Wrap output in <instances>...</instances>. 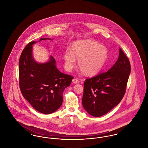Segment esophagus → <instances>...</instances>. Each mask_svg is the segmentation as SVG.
<instances>
[{
	"label": "esophagus",
	"mask_w": 148,
	"mask_h": 148,
	"mask_svg": "<svg viewBox=\"0 0 148 148\" xmlns=\"http://www.w3.org/2000/svg\"><path fill=\"white\" fill-rule=\"evenodd\" d=\"M72 82H73V83L74 84H77V82H78V80H77V79H76V78H74V79H73L72 80Z\"/></svg>",
	"instance_id": "1"
}]
</instances>
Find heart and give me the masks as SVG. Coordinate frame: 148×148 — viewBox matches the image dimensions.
Returning <instances> with one entry per match:
<instances>
[{
    "label": "heart",
    "mask_w": 148,
    "mask_h": 148,
    "mask_svg": "<svg viewBox=\"0 0 148 148\" xmlns=\"http://www.w3.org/2000/svg\"><path fill=\"white\" fill-rule=\"evenodd\" d=\"M108 50L105 46L92 40H77L73 42L71 51L66 50L64 54L65 69L71 71L76 60L79 69L85 75L92 76L98 74L106 63Z\"/></svg>",
    "instance_id": "obj_1"
}]
</instances>
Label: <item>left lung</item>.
I'll return each mask as SVG.
<instances>
[{
  "instance_id": "left-lung-1",
  "label": "left lung",
  "mask_w": 148,
  "mask_h": 148,
  "mask_svg": "<svg viewBox=\"0 0 148 148\" xmlns=\"http://www.w3.org/2000/svg\"><path fill=\"white\" fill-rule=\"evenodd\" d=\"M130 71V62L120 48L119 58L109 71L85 80L82 99L85 110L98 117L117 106L125 93Z\"/></svg>"
}]
</instances>
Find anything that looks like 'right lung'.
Wrapping results in <instances>:
<instances>
[{"label":"right lung","mask_w":148,"mask_h":148,"mask_svg":"<svg viewBox=\"0 0 148 148\" xmlns=\"http://www.w3.org/2000/svg\"><path fill=\"white\" fill-rule=\"evenodd\" d=\"M50 38H40L42 40ZM28 44L19 62V86L21 94L36 110L44 114L55 112L63 103V92L73 77L59 71L56 61L50 56L47 62L38 63L33 56V45Z\"/></svg>","instance_id":"add662e5"}]
</instances>
